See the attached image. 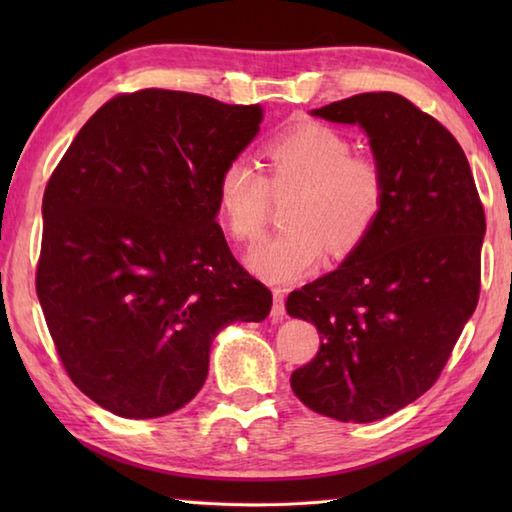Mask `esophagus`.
<instances>
[{"label":"esophagus","instance_id":"1","mask_svg":"<svg viewBox=\"0 0 512 512\" xmlns=\"http://www.w3.org/2000/svg\"><path fill=\"white\" fill-rule=\"evenodd\" d=\"M270 317L277 321L286 317V290L284 288L273 290V310H270Z\"/></svg>","mask_w":512,"mask_h":512}]
</instances>
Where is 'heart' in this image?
Here are the masks:
<instances>
[{
	"mask_svg": "<svg viewBox=\"0 0 512 512\" xmlns=\"http://www.w3.org/2000/svg\"><path fill=\"white\" fill-rule=\"evenodd\" d=\"M264 173L246 158L228 160L217 178V206L235 242L262 235L273 198H286L284 231L250 250L246 262L268 284H292L323 262L325 250L343 259L361 248L387 206L380 162L352 154L341 132L303 123L270 138L262 149Z\"/></svg>",
	"mask_w": 512,
	"mask_h": 512,
	"instance_id": "1",
	"label": "heart"
}]
</instances>
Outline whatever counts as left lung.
<instances>
[{
  "mask_svg": "<svg viewBox=\"0 0 512 512\" xmlns=\"http://www.w3.org/2000/svg\"><path fill=\"white\" fill-rule=\"evenodd\" d=\"M312 114L365 129L387 206L334 273L288 295L290 317L321 336L290 385L321 416L374 422L433 387L475 312L484 206L458 140L405 96L365 92Z\"/></svg>",
  "mask_w": 512,
  "mask_h": 512,
  "instance_id": "obj_1",
  "label": "left lung"
}]
</instances>
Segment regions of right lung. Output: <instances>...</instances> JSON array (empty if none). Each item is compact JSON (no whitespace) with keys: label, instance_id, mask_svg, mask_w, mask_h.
<instances>
[{"label":"right lung","instance_id":"right-lung-1","mask_svg":"<svg viewBox=\"0 0 512 512\" xmlns=\"http://www.w3.org/2000/svg\"><path fill=\"white\" fill-rule=\"evenodd\" d=\"M262 121L259 105L202 94H118L52 171L37 297L72 383L116 416L178 411L215 334L268 317L273 295L215 222L220 171Z\"/></svg>","mask_w":512,"mask_h":512}]
</instances>
